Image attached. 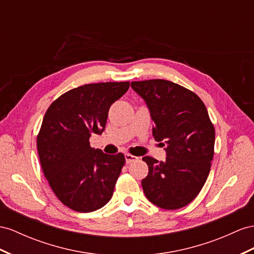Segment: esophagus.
<instances>
[{
    "label": "esophagus",
    "instance_id": "esophagus-1",
    "mask_svg": "<svg viewBox=\"0 0 254 254\" xmlns=\"http://www.w3.org/2000/svg\"><path fill=\"white\" fill-rule=\"evenodd\" d=\"M125 157H126L127 164H129V163H132V162H135V161L138 160L137 157H135V155H132V154H129V153H126Z\"/></svg>",
    "mask_w": 254,
    "mask_h": 254
}]
</instances>
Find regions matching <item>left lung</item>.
<instances>
[{
  "mask_svg": "<svg viewBox=\"0 0 254 254\" xmlns=\"http://www.w3.org/2000/svg\"><path fill=\"white\" fill-rule=\"evenodd\" d=\"M131 87L146 102L154 122L153 137L166 148V160L144 157L149 172L142 190L152 204L179 209L197 196L210 172L214 127L205 104L179 84L151 79L132 81Z\"/></svg>",
  "mask_w": 254,
  "mask_h": 254,
  "instance_id": "1",
  "label": "left lung"
}]
</instances>
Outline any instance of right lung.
<instances>
[{"instance_id": "add662e5", "label": "right lung", "mask_w": 254, "mask_h": 254, "mask_svg": "<svg viewBox=\"0 0 254 254\" xmlns=\"http://www.w3.org/2000/svg\"><path fill=\"white\" fill-rule=\"evenodd\" d=\"M128 87V81L83 84L58 97L44 116L38 157L56 196L70 209L94 211L113 196L125 155L91 148L89 138L103 133L109 107Z\"/></svg>"}]
</instances>
